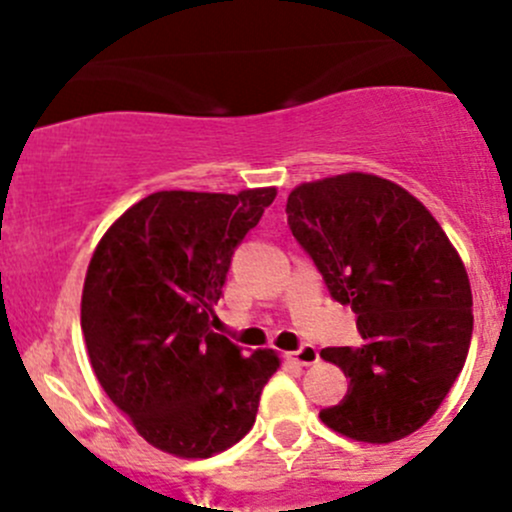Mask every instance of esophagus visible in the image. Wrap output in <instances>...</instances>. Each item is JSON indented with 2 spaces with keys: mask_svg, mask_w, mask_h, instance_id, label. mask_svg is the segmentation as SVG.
I'll return each instance as SVG.
<instances>
[{
  "mask_svg": "<svg viewBox=\"0 0 512 512\" xmlns=\"http://www.w3.org/2000/svg\"><path fill=\"white\" fill-rule=\"evenodd\" d=\"M287 356L294 361V364H299V366H312V364H317V361H319L317 347H312V344H302V347L294 349V352H289Z\"/></svg>",
  "mask_w": 512,
  "mask_h": 512,
  "instance_id": "34e87169",
  "label": "esophagus"
}]
</instances>
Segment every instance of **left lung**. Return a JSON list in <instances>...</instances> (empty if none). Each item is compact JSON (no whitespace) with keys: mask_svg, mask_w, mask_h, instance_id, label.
<instances>
[{"mask_svg":"<svg viewBox=\"0 0 512 512\" xmlns=\"http://www.w3.org/2000/svg\"><path fill=\"white\" fill-rule=\"evenodd\" d=\"M285 210L294 240L332 299L354 309L364 339L322 349L349 389L319 418L354 441L409 436L436 414L471 347L473 294L461 257L414 195L379 175L304 183Z\"/></svg>","mask_w":512,"mask_h":512,"instance_id":"8db88e82","label":"left lung"}]
</instances>
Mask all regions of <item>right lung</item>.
<instances>
[{
  "label": "right lung",
  "mask_w": 512,
  "mask_h": 512,
  "mask_svg": "<svg viewBox=\"0 0 512 512\" xmlns=\"http://www.w3.org/2000/svg\"><path fill=\"white\" fill-rule=\"evenodd\" d=\"M277 190H160L128 208L91 257L81 332L108 399L151 446L208 458L252 428L280 359L210 329L227 270Z\"/></svg>",
  "instance_id": "right-lung-1"
}]
</instances>
